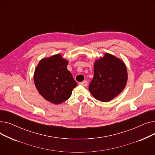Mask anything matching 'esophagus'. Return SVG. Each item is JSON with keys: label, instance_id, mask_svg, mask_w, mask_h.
Returning a JSON list of instances; mask_svg holds the SVG:
<instances>
[{"label": "esophagus", "instance_id": "obj_1", "mask_svg": "<svg viewBox=\"0 0 155 155\" xmlns=\"http://www.w3.org/2000/svg\"><path fill=\"white\" fill-rule=\"evenodd\" d=\"M79 84H80V85H82V86L86 87V86H87L88 83H87V81L84 80V81H83V82H80V83H79Z\"/></svg>", "mask_w": 155, "mask_h": 155}]
</instances>
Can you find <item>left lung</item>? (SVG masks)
<instances>
[{"label": "left lung", "mask_w": 155, "mask_h": 155, "mask_svg": "<svg viewBox=\"0 0 155 155\" xmlns=\"http://www.w3.org/2000/svg\"><path fill=\"white\" fill-rule=\"evenodd\" d=\"M94 75L88 90L95 98L109 102L124 90L127 81V72L123 61L109 53L94 63Z\"/></svg>", "instance_id": "left-lung-1"}]
</instances>
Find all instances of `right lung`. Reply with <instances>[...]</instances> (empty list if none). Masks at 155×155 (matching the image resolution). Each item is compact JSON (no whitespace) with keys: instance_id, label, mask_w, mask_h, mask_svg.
I'll use <instances>...</instances> for the list:
<instances>
[{"instance_id":"1","label":"right lung","mask_w":155,"mask_h":155,"mask_svg":"<svg viewBox=\"0 0 155 155\" xmlns=\"http://www.w3.org/2000/svg\"><path fill=\"white\" fill-rule=\"evenodd\" d=\"M68 61L60 54L40 60L35 70L34 82L39 94L54 104L70 98L77 84L67 70Z\"/></svg>"}]
</instances>
